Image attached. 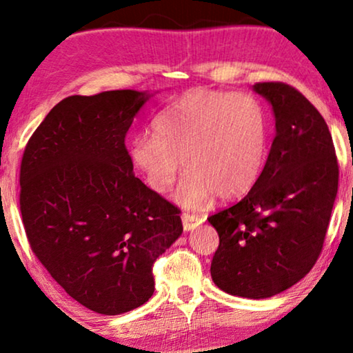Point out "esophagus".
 Here are the masks:
<instances>
[{"instance_id":"esophagus-1","label":"esophagus","mask_w":353,"mask_h":353,"mask_svg":"<svg viewBox=\"0 0 353 353\" xmlns=\"http://www.w3.org/2000/svg\"><path fill=\"white\" fill-rule=\"evenodd\" d=\"M183 219V229L189 232V230H194L195 227H199L200 224H202L203 219L200 218V216H195V214H189V213H183L181 216Z\"/></svg>"}]
</instances>
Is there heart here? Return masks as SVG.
Wrapping results in <instances>:
<instances>
[{
    "label": "heart",
    "instance_id": "1",
    "mask_svg": "<svg viewBox=\"0 0 353 353\" xmlns=\"http://www.w3.org/2000/svg\"><path fill=\"white\" fill-rule=\"evenodd\" d=\"M270 120L257 97L192 90L154 120V134L135 137L129 158L156 192L169 191L181 167L186 175L176 202L207 205L214 192L232 199L248 192L268 158Z\"/></svg>",
    "mask_w": 353,
    "mask_h": 353
}]
</instances>
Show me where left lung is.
Returning <instances> with one entry per match:
<instances>
[{
	"instance_id": "obj_1",
	"label": "left lung",
	"mask_w": 353,
	"mask_h": 353,
	"mask_svg": "<svg viewBox=\"0 0 353 353\" xmlns=\"http://www.w3.org/2000/svg\"><path fill=\"white\" fill-rule=\"evenodd\" d=\"M276 137L262 175L240 202L211 214L219 235L211 278L243 298H270L305 278L323 249L339 167L323 117L294 86L262 82Z\"/></svg>"
}]
</instances>
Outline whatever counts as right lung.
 Returning a JSON list of instances; mask_svg holds the SVG:
<instances>
[{
    "mask_svg": "<svg viewBox=\"0 0 353 353\" xmlns=\"http://www.w3.org/2000/svg\"><path fill=\"white\" fill-rule=\"evenodd\" d=\"M148 94L69 96L25 146L20 211L31 251L68 294L117 316L153 295V265L181 235L180 210L134 175L124 145Z\"/></svg>",
    "mask_w": 353,
    "mask_h": 353,
    "instance_id": "add662e5",
    "label": "right lung"
}]
</instances>
